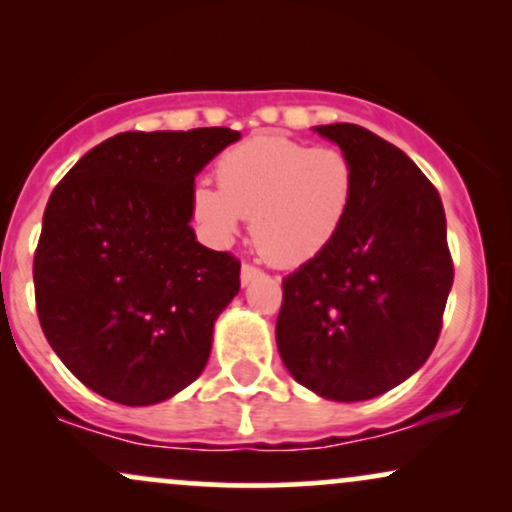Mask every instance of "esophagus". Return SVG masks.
Returning <instances> with one entry per match:
<instances>
[{
    "mask_svg": "<svg viewBox=\"0 0 512 512\" xmlns=\"http://www.w3.org/2000/svg\"><path fill=\"white\" fill-rule=\"evenodd\" d=\"M262 274L260 267H255V264H248L245 262L243 267H240V281H243V286H248L252 279H257V276Z\"/></svg>",
    "mask_w": 512,
    "mask_h": 512,
    "instance_id": "obj_1",
    "label": "esophagus"
}]
</instances>
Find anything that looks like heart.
I'll return each mask as SVG.
<instances>
[{
  "instance_id": "heart-1",
  "label": "heart",
  "mask_w": 512,
  "mask_h": 512,
  "mask_svg": "<svg viewBox=\"0 0 512 512\" xmlns=\"http://www.w3.org/2000/svg\"><path fill=\"white\" fill-rule=\"evenodd\" d=\"M216 185L197 182L190 207L219 243L236 238L252 216V240L262 255L284 267L320 257L356 199V170L334 146H310L284 134H260L223 151Z\"/></svg>"
}]
</instances>
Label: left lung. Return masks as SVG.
<instances>
[{
    "instance_id": "left-lung-1",
    "label": "left lung",
    "mask_w": 512,
    "mask_h": 512,
    "mask_svg": "<svg viewBox=\"0 0 512 512\" xmlns=\"http://www.w3.org/2000/svg\"><path fill=\"white\" fill-rule=\"evenodd\" d=\"M351 158L356 199L334 243L284 279L276 346L315 395L363 402L431 356L452 289L443 202L395 144L337 122L315 127Z\"/></svg>"
}]
</instances>
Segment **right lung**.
Listing matches in <instances>:
<instances>
[{
    "instance_id": "1",
    "label": "right lung",
    "mask_w": 512,
    "mask_h": 512,
    "mask_svg": "<svg viewBox=\"0 0 512 512\" xmlns=\"http://www.w3.org/2000/svg\"><path fill=\"white\" fill-rule=\"evenodd\" d=\"M240 132H122L52 190L33 260L35 308L52 351L93 392L127 407L195 383L240 262L197 243V173Z\"/></svg>"
}]
</instances>
